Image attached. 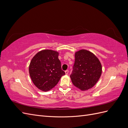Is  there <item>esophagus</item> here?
<instances>
[{
  "mask_svg": "<svg viewBox=\"0 0 128 128\" xmlns=\"http://www.w3.org/2000/svg\"><path fill=\"white\" fill-rule=\"evenodd\" d=\"M68 72H69L68 70H66V71H65V74H66V75H68Z\"/></svg>",
  "mask_w": 128,
  "mask_h": 128,
  "instance_id": "34e87169",
  "label": "esophagus"
}]
</instances>
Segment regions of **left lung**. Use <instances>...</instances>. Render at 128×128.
I'll use <instances>...</instances> for the list:
<instances>
[{"mask_svg": "<svg viewBox=\"0 0 128 128\" xmlns=\"http://www.w3.org/2000/svg\"><path fill=\"white\" fill-rule=\"evenodd\" d=\"M75 64L70 77L74 86L86 91L97 83L102 73V66L92 52L82 49L75 53Z\"/></svg>", "mask_w": 128, "mask_h": 128, "instance_id": "1", "label": "left lung"}]
</instances>
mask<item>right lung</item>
Listing matches in <instances>:
<instances>
[{"instance_id":"obj_1","label":"right lung","mask_w":128,"mask_h":128,"mask_svg":"<svg viewBox=\"0 0 128 128\" xmlns=\"http://www.w3.org/2000/svg\"><path fill=\"white\" fill-rule=\"evenodd\" d=\"M59 53L52 50H43L37 53L30 61L29 75L33 83L42 91L51 90L65 75L62 70Z\"/></svg>"}]
</instances>
